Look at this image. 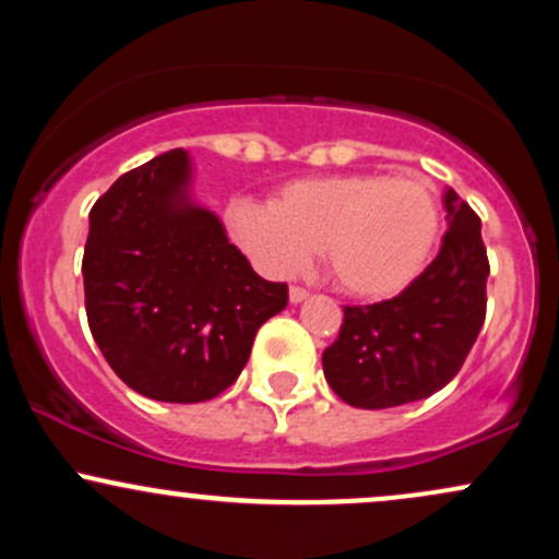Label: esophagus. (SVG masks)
Here are the masks:
<instances>
[{"label": "esophagus", "instance_id": "esophagus-1", "mask_svg": "<svg viewBox=\"0 0 559 559\" xmlns=\"http://www.w3.org/2000/svg\"><path fill=\"white\" fill-rule=\"evenodd\" d=\"M307 297H310V292L301 286H292L288 288V299H292V305H299V301H305Z\"/></svg>", "mask_w": 559, "mask_h": 559}]
</instances>
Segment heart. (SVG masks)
Wrapping results in <instances>:
<instances>
[{"mask_svg":"<svg viewBox=\"0 0 559 559\" xmlns=\"http://www.w3.org/2000/svg\"><path fill=\"white\" fill-rule=\"evenodd\" d=\"M228 228L267 275H294L323 247L325 267L344 294L389 299L431 260L441 210L420 178L336 173L288 181L271 204L239 199L228 207Z\"/></svg>","mask_w":559,"mask_h":559,"instance_id":"heart-1","label":"heart"}]
</instances>
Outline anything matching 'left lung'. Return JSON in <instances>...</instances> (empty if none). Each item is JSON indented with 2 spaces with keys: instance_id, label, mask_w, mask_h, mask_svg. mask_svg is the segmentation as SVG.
<instances>
[{
  "instance_id": "1",
  "label": "left lung",
  "mask_w": 559,
  "mask_h": 559,
  "mask_svg": "<svg viewBox=\"0 0 559 559\" xmlns=\"http://www.w3.org/2000/svg\"><path fill=\"white\" fill-rule=\"evenodd\" d=\"M449 230L431 265L394 299L344 307L323 352L329 386L352 407L386 409L444 389L463 368L486 318L489 258L480 217L444 191Z\"/></svg>"
}]
</instances>
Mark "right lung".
Wrapping results in <instances>:
<instances>
[{"label":"right lung","mask_w":559,"mask_h":559,"mask_svg":"<svg viewBox=\"0 0 559 559\" xmlns=\"http://www.w3.org/2000/svg\"><path fill=\"white\" fill-rule=\"evenodd\" d=\"M189 189L183 150L120 176L88 213L81 267L105 360L141 396L176 404L226 391L288 301V286L260 278Z\"/></svg>","instance_id":"right-lung-1"}]
</instances>
